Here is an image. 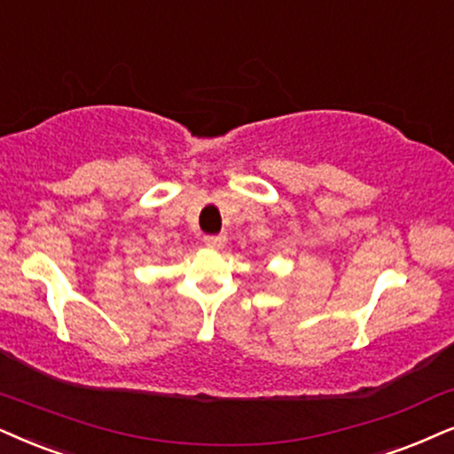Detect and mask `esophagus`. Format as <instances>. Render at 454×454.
I'll use <instances>...</instances> for the list:
<instances>
[{
  "label": "esophagus",
  "instance_id": "1",
  "mask_svg": "<svg viewBox=\"0 0 454 454\" xmlns=\"http://www.w3.org/2000/svg\"><path fill=\"white\" fill-rule=\"evenodd\" d=\"M203 243L209 247V249H222L223 243H226V237L223 234H207V237L203 239Z\"/></svg>",
  "mask_w": 454,
  "mask_h": 454
}]
</instances>
